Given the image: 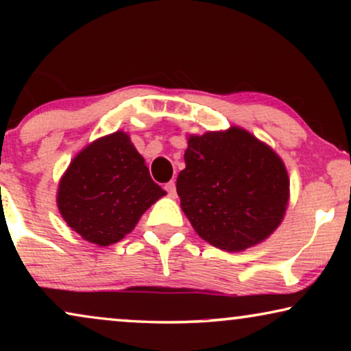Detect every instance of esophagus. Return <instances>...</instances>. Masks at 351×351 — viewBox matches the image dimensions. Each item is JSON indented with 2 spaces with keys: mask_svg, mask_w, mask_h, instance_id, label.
Wrapping results in <instances>:
<instances>
[{
  "mask_svg": "<svg viewBox=\"0 0 351 351\" xmlns=\"http://www.w3.org/2000/svg\"><path fill=\"white\" fill-rule=\"evenodd\" d=\"M165 189H166L167 193H169V196H172V198H174L176 193H177V191H176V182L172 180V182H169V184H166Z\"/></svg>",
  "mask_w": 351,
  "mask_h": 351,
  "instance_id": "1",
  "label": "esophagus"
}]
</instances>
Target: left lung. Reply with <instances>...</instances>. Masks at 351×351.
Returning a JSON list of instances; mask_svg holds the SVG:
<instances>
[{
  "mask_svg": "<svg viewBox=\"0 0 351 351\" xmlns=\"http://www.w3.org/2000/svg\"><path fill=\"white\" fill-rule=\"evenodd\" d=\"M177 177L180 208L204 241L228 252L265 241L285 219L289 176L280 155L246 129L190 136Z\"/></svg>",
  "mask_w": 351,
  "mask_h": 351,
  "instance_id": "1",
  "label": "left lung"
}]
</instances>
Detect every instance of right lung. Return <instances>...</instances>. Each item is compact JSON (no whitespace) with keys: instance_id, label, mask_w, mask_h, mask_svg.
<instances>
[{"instance_id":"right-lung-1","label":"right lung","mask_w":351,"mask_h":351,"mask_svg":"<svg viewBox=\"0 0 351 351\" xmlns=\"http://www.w3.org/2000/svg\"><path fill=\"white\" fill-rule=\"evenodd\" d=\"M166 191L152 180L129 134L95 138L59 180L57 208L66 225L97 246L118 243Z\"/></svg>"}]
</instances>
